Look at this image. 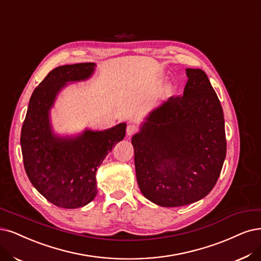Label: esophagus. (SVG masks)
I'll list each match as a JSON object with an SVG mask.
<instances>
[{"mask_svg":"<svg viewBox=\"0 0 261 261\" xmlns=\"http://www.w3.org/2000/svg\"><path fill=\"white\" fill-rule=\"evenodd\" d=\"M138 127L137 125H134V124H129L128 127H127V136L128 137H131V136H133L134 133H137L138 132Z\"/></svg>","mask_w":261,"mask_h":261,"instance_id":"34e87169","label":"esophagus"}]
</instances>
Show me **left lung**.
Returning a JSON list of instances; mask_svg holds the SVG:
<instances>
[{
  "label": "left lung",
  "instance_id": "obj_1",
  "mask_svg": "<svg viewBox=\"0 0 261 261\" xmlns=\"http://www.w3.org/2000/svg\"><path fill=\"white\" fill-rule=\"evenodd\" d=\"M184 93L153 109L132 138L143 196L163 207L194 203L220 175L227 143L224 112L206 74L186 69Z\"/></svg>",
  "mask_w": 261,
  "mask_h": 261
}]
</instances>
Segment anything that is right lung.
Returning a JSON list of instances; mask_svg holds the SVG:
<instances>
[{"mask_svg":"<svg viewBox=\"0 0 261 261\" xmlns=\"http://www.w3.org/2000/svg\"><path fill=\"white\" fill-rule=\"evenodd\" d=\"M93 62L58 66L33 91L22 124L20 144L27 175L40 194L63 208L85 206L96 196L95 173L125 136L127 123L105 130L86 128L74 136L58 134L50 111L57 96L72 83L89 80Z\"/></svg>","mask_w":261,"mask_h":261,"instance_id":"obj_1","label":"right lung"}]
</instances>
